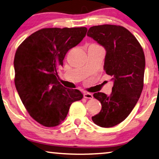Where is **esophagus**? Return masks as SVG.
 Wrapping results in <instances>:
<instances>
[{
  "label": "esophagus",
  "instance_id": "obj_1",
  "mask_svg": "<svg viewBox=\"0 0 159 159\" xmlns=\"http://www.w3.org/2000/svg\"><path fill=\"white\" fill-rule=\"evenodd\" d=\"M84 98H87V99H92L93 98L91 93H85L84 94Z\"/></svg>",
  "mask_w": 159,
  "mask_h": 159
}]
</instances>
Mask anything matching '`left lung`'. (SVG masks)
Segmentation results:
<instances>
[{
    "instance_id": "8db88e82",
    "label": "left lung",
    "mask_w": 159,
    "mask_h": 159,
    "mask_svg": "<svg viewBox=\"0 0 159 159\" xmlns=\"http://www.w3.org/2000/svg\"><path fill=\"white\" fill-rule=\"evenodd\" d=\"M87 35L105 47L104 69L114 81L110 95L100 92L93 94L102 109L92 120L101 127H112L128 117L139 99L143 86L144 53L137 38L120 25L93 26Z\"/></svg>"
}]
</instances>
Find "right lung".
Segmentation results:
<instances>
[{"mask_svg":"<svg viewBox=\"0 0 159 159\" xmlns=\"http://www.w3.org/2000/svg\"><path fill=\"white\" fill-rule=\"evenodd\" d=\"M87 30L85 27L44 28L30 35L17 47L15 85L27 111L42 125H59L66 117L70 105L84 96L80 90L60 84L57 69Z\"/></svg>","mask_w":159,"mask_h":159,"instance_id":"1","label":"right lung"}]
</instances>
